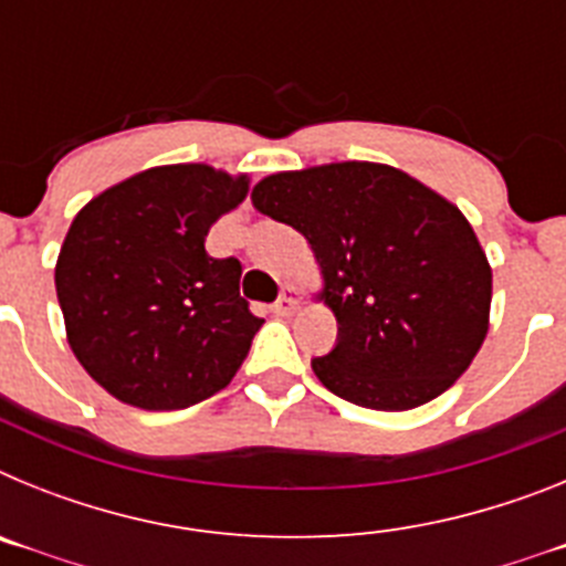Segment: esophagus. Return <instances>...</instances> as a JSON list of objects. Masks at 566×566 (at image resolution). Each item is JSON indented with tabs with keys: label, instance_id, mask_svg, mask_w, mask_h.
<instances>
[{
	"label": "esophagus",
	"instance_id": "34e87169",
	"mask_svg": "<svg viewBox=\"0 0 566 566\" xmlns=\"http://www.w3.org/2000/svg\"><path fill=\"white\" fill-rule=\"evenodd\" d=\"M294 308H297V289L286 286L283 292H280V297H277V303L272 306V312L277 314V317H289Z\"/></svg>",
	"mask_w": 566,
	"mask_h": 566
}]
</instances>
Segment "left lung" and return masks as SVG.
<instances>
[{
  "instance_id": "obj_1",
  "label": "left lung",
  "mask_w": 566,
  "mask_h": 566,
  "mask_svg": "<svg viewBox=\"0 0 566 566\" xmlns=\"http://www.w3.org/2000/svg\"><path fill=\"white\" fill-rule=\"evenodd\" d=\"M252 201L319 260L337 343L312 368L328 391L408 411L468 371L488 334L493 274L442 195L385 164L343 161L269 175Z\"/></svg>"
}]
</instances>
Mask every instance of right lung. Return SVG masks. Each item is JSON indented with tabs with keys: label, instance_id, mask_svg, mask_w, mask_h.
Returning <instances> with one entry per match:
<instances>
[{
	"label": "right lung",
	"instance_id": "1",
	"mask_svg": "<svg viewBox=\"0 0 566 566\" xmlns=\"http://www.w3.org/2000/svg\"><path fill=\"white\" fill-rule=\"evenodd\" d=\"M249 192L207 164L138 172L87 203L56 263L67 343L122 402L178 411L227 388L263 319L240 297V260L207 234Z\"/></svg>",
	"mask_w": 566,
	"mask_h": 566
}]
</instances>
